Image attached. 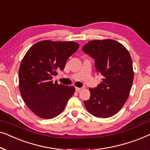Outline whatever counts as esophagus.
I'll use <instances>...</instances> for the list:
<instances>
[{"mask_svg": "<svg viewBox=\"0 0 150 150\" xmlns=\"http://www.w3.org/2000/svg\"><path fill=\"white\" fill-rule=\"evenodd\" d=\"M83 89V88H79V87H76V91L77 92H79L81 91V90Z\"/></svg>", "mask_w": 150, "mask_h": 150, "instance_id": "34e87169", "label": "esophagus"}]
</instances>
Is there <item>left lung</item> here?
<instances>
[{"mask_svg": "<svg viewBox=\"0 0 150 150\" xmlns=\"http://www.w3.org/2000/svg\"><path fill=\"white\" fill-rule=\"evenodd\" d=\"M95 59V67L102 81L91 89L89 100L84 102L92 115L107 118L120 111L132 88L134 71L128 50L113 40L89 41L82 48Z\"/></svg>", "mask_w": 150, "mask_h": 150, "instance_id": "8db88e82", "label": "left lung"}]
</instances>
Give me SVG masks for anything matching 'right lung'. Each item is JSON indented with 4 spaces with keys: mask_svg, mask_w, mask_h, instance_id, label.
I'll list each match as a JSON object with an SVG mask.
<instances>
[{
    "mask_svg": "<svg viewBox=\"0 0 150 150\" xmlns=\"http://www.w3.org/2000/svg\"><path fill=\"white\" fill-rule=\"evenodd\" d=\"M79 48L72 42L44 40L35 44L22 59L19 68L21 96L37 116L52 119L64 110L75 92L74 86L59 85L53 76L63 71L66 61Z\"/></svg>",
    "mask_w": 150,
    "mask_h": 150,
    "instance_id": "obj_1",
    "label": "right lung"
}]
</instances>
